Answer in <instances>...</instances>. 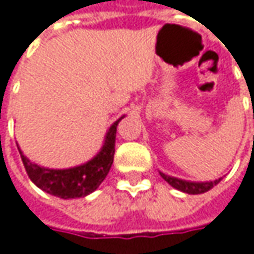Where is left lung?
I'll return each instance as SVG.
<instances>
[{
	"label": "left lung",
	"mask_w": 254,
	"mask_h": 254,
	"mask_svg": "<svg viewBox=\"0 0 254 254\" xmlns=\"http://www.w3.org/2000/svg\"><path fill=\"white\" fill-rule=\"evenodd\" d=\"M161 177L169 183L172 185L173 188L185 192V193H190V195H199V193H205L208 192L209 189H212L217 183L221 182V179H217L214 182H189V180H182V179H177V177H172V176H167L164 173H160Z\"/></svg>",
	"instance_id": "1"
}]
</instances>
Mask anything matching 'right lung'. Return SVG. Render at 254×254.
<instances>
[{
    "mask_svg": "<svg viewBox=\"0 0 254 254\" xmlns=\"http://www.w3.org/2000/svg\"><path fill=\"white\" fill-rule=\"evenodd\" d=\"M121 119L116 121L109 129L102 151L93 160H90L88 163L78 167H72L66 170L43 169V167L36 166L30 160H27L23 155V152L18 150L21 155V161L24 164V169L29 174L30 180L46 193L58 196L62 199L84 197L88 193L94 192L106 179V176L113 164L116 127L121 122Z\"/></svg>",
    "mask_w": 254,
    "mask_h": 254,
    "instance_id": "obj_1",
    "label": "right lung"
}]
</instances>
